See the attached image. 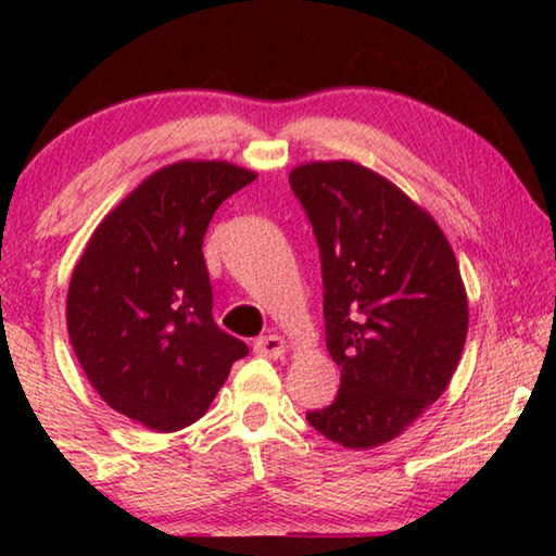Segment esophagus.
Listing matches in <instances>:
<instances>
[{
  "label": "esophagus",
  "mask_w": 556,
  "mask_h": 556,
  "mask_svg": "<svg viewBox=\"0 0 556 556\" xmlns=\"http://www.w3.org/2000/svg\"><path fill=\"white\" fill-rule=\"evenodd\" d=\"M255 353L265 355V357H281L287 353V341L277 333L262 336V338H257V343H255Z\"/></svg>",
  "instance_id": "esophagus-1"
}]
</instances>
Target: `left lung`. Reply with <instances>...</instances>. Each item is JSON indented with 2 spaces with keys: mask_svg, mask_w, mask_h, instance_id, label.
Listing matches in <instances>:
<instances>
[{
  "mask_svg": "<svg viewBox=\"0 0 556 556\" xmlns=\"http://www.w3.org/2000/svg\"><path fill=\"white\" fill-rule=\"evenodd\" d=\"M321 250L326 348L341 390L306 419L365 451L397 439L458 368L468 296L439 223L372 168L338 159L291 168Z\"/></svg>",
  "mask_w": 556,
  "mask_h": 556,
  "instance_id": "8db88e82",
  "label": "left lung"
}]
</instances>
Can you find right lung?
Instances as JSON below:
<instances>
[{"label":"right lung","instance_id":"add662e5","mask_svg":"<svg viewBox=\"0 0 556 556\" xmlns=\"http://www.w3.org/2000/svg\"><path fill=\"white\" fill-rule=\"evenodd\" d=\"M255 178L220 159L162 166L100 220L73 269L65 324L75 357L100 397L147 429L199 421L248 355L213 321L203 235Z\"/></svg>","mask_w":556,"mask_h":556}]
</instances>
